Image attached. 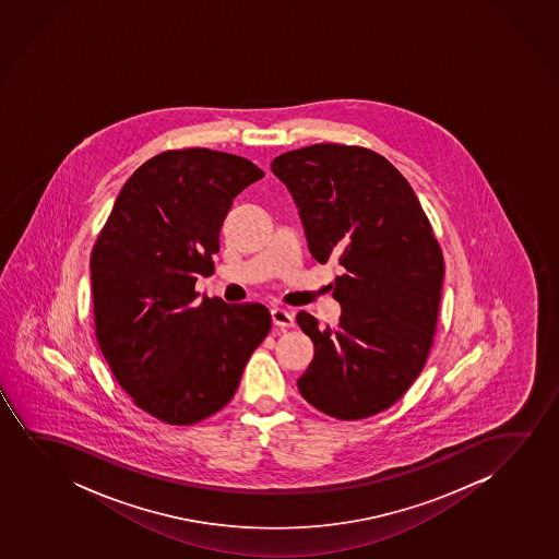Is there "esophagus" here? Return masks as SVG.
<instances>
[{
    "label": "esophagus",
    "mask_w": 559,
    "mask_h": 559,
    "mask_svg": "<svg viewBox=\"0 0 559 559\" xmlns=\"http://www.w3.org/2000/svg\"><path fill=\"white\" fill-rule=\"evenodd\" d=\"M271 319H273V324L278 326V329H292L294 326V314L290 311H286V309H281V307H276L271 311Z\"/></svg>",
    "instance_id": "1"
}]
</instances>
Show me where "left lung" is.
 <instances>
[{
  "label": "left lung",
  "instance_id": "1",
  "mask_svg": "<svg viewBox=\"0 0 559 559\" xmlns=\"http://www.w3.org/2000/svg\"><path fill=\"white\" fill-rule=\"evenodd\" d=\"M271 169L298 204L309 252L340 261L336 329L299 311L314 357L298 380L309 405L337 420L382 413L418 378L436 334L444 263L413 187L382 154L319 143Z\"/></svg>",
  "mask_w": 559,
  "mask_h": 559
}]
</instances>
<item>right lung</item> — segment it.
I'll list each match as a JSON object with an SVG mask.
<instances>
[{
	"instance_id": "obj_1",
	"label": "right lung",
	"mask_w": 559,
	"mask_h": 559,
	"mask_svg": "<svg viewBox=\"0 0 559 559\" xmlns=\"http://www.w3.org/2000/svg\"><path fill=\"white\" fill-rule=\"evenodd\" d=\"M265 176L237 154L166 151L126 181L92 252L95 336L133 403L171 426L222 411L267 337L261 304L197 301L233 199Z\"/></svg>"
}]
</instances>
